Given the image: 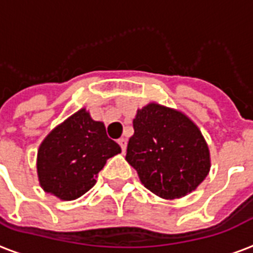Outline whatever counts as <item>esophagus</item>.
<instances>
[{
	"mask_svg": "<svg viewBox=\"0 0 253 253\" xmlns=\"http://www.w3.org/2000/svg\"><path fill=\"white\" fill-rule=\"evenodd\" d=\"M118 143L121 144V147H122V151L123 152L126 151V146H127V139H126V138H123V136H122V138H119Z\"/></svg>",
	"mask_w": 253,
	"mask_h": 253,
	"instance_id": "1",
	"label": "esophagus"
}]
</instances>
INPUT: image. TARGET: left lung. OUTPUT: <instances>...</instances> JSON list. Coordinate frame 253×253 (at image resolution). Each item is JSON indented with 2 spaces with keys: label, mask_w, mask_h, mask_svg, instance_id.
<instances>
[{
  "label": "left lung",
  "mask_w": 253,
  "mask_h": 253,
  "mask_svg": "<svg viewBox=\"0 0 253 253\" xmlns=\"http://www.w3.org/2000/svg\"><path fill=\"white\" fill-rule=\"evenodd\" d=\"M126 161L140 182L162 199L196 190L211 169L210 148L195 122L180 110L150 102L138 109Z\"/></svg>",
  "instance_id": "obj_1"
}]
</instances>
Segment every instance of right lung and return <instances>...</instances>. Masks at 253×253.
<instances>
[{
    "mask_svg": "<svg viewBox=\"0 0 253 253\" xmlns=\"http://www.w3.org/2000/svg\"><path fill=\"white\" fill-rule=\"evenodd\" d=\"M103 122L81 109L54 127L37 152V175L45 192L65 202L86 194L109 158L121 154Z\"/></svg>",
    "mask_w": 253,
    "mask_h": 253,
    "instance_id": "add662e5",
    "label": "right lung"
}]
</instances>
